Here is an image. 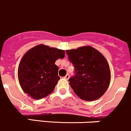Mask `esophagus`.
Masks as SVG:
<instances>
[{
  "instance_id": "1",
  "label": "esophagus",
  "mask_w": 131,
  "mask_h": 131,
  "mask_svg": "<svg viewBox=\"0 0 131 131\" xmlns=\"http://www.w3.org/2000/svg\"><path fill=\"white\" fill-rule=\"evenodd\" d=\"M69 78H70V75H69V74H67V75L64 76V78H65L66 80H68V79H69Z\"/></svg>"
}]
</instances>
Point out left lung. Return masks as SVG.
Returning a JSON list of instances; mask_svg holds the SVG:
<instances>
[{
  "instance_id": "1",
  "label": "left lung",
  "mask_w": 131,
  "mask_h": 131,
  "mask_svg": "<svg viewBox=\"0 0 131 131\" xmlns=\"http://www.w3.org/2000/svg\"><path fill=\"white\" fill-rule=\"evenodd\" d=\"M74 67L69 84L80 99L92 101L105 93L110 82V70L105 57L91 46L66 51Z\"/></svg>"
}]
</instances>
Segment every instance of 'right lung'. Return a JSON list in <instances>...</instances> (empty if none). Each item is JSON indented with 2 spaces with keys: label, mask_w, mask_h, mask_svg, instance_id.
<instances>
[{
  "label": "right lung",
  "mask_w": 131,
  "mask_h": 131,
  "mask_svg": "<svg viewBox=\"0 0 131 131\" xmlns=\"http://www.w3.org/2000/svg\"><path fill=\"white\" fill-rule=\"evenodd\" d=\"M64 55L63 50L43 44L29 49L18 68L19 82L23 91L36 100L51 93L60 79L55 61L64 58Z\"/></svg>",
  "instance_id": "right-lung-1"
}]
</instances>
